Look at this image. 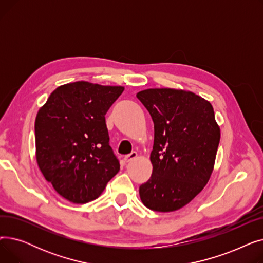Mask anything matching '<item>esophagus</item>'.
Here are the masks:
<instances>
[{"label":"esophagus","mask_w":263,"mask_h":263,"mask_svg":"<svg viewBox=\"0 0 263 263\" xmlns=\"http://www.w3.org/2000/svg\"><path fill=\"white\" fill-rule=\"evenodd\" d=\"M137 157V153H135V151H133V153H131L130 155H128V156H126L124 157V162H130V161H132L133 159H135Z\"/></svg>","instance_id":"obj_1"}]
</instances>
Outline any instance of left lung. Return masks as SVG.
<instances>
[{
    "label": "left lung",
    "mask_w": 263,
    "mask_h": 263,
    "mask_svg": "<svg viewBox=\"0 0 263 263\" xmlns=\"http://www.w3.org/2000/svg\"><path fill=\"white\" fill-rule=\"evenodd\" d=\"M155 124L153 175L140 186L150 210L173 212L194 199L214 168L220 129L211 103L184 89L148 88L136 93Z\"/></svg>",
    "instance_id": "left-lung-1"
}]
</instances>
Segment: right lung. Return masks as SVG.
Segmentation results:
<instances>
[{"label": "right lung", "instance_id": "add662e5", "mask_svg": "<svg viewBox=\"0 0 263 263\" xmlns=\"http://www.w3.org/2000/svg\"><path fill=\"white\" fill-rule=\"evenodd\" d=\"M123 89L87 81L67 83L53 90L38 110L37 165L68 201L86 203L98 198L119 172L104 116Z\"/></svg>", "mask_w": 263, "mask_h": 263}]
</instances>
